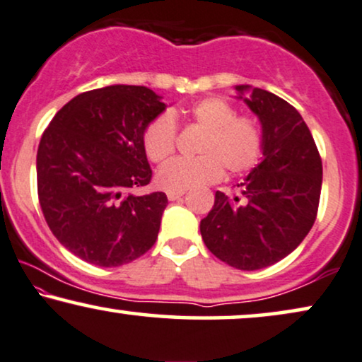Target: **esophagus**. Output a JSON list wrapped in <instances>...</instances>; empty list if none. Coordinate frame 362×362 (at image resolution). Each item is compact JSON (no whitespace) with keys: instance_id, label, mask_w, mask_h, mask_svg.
I'll use <instances>...</instances> for the list:
<instances>
[{"instance_id":"1","label":"esophagus","mask_w":362,"mask_h":362,"mask_svg":"<svg viewBox=\"0 0 362 362\" xmlns=\"http://www.w3.org/2000/svg\"><path fill=\"white\" fill-rule=\"evenodd\" d=\"M184 194L185 192H167V199L168 200H178L180 199V197H184Z\"/></svg>"}]
</instances>
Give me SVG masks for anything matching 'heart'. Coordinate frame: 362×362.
I'll list each match as a JSON object with an SVG mask.
<instances>
[{
  "label": "heart",
  "instance_id": "b5f03b06",
  "mask_svg": "<svg viewBox=\"0 0 362 362\" xmlns=\"http://www.w3.org/2000/svg\"><path fill=\"white\" fill-rule=\"evenodd\" d=\"M189 122L204 129L197 157H177L158 168L157 185L167 192H185L215 184L225 168L238 175L257 165L263 153L258 122L220 98H205L192 105ZM177 125L168 114L158 115L144 132V148L152 162H163L175 151Z\"/></svg>",
  "mask_w": 362,
  "mask_h": 362
}]
</instances>
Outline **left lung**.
<instances>
[{
    "label": "left lung",
    "mask_w": 362,
    "mask_h": 362,
    "mask_svg": "<svg viewBox=\"0 0 362 362\" xmlns=\"http://www.w3.org/2000/svg\"><path fill=\"white\" fill-rule=\"evenodd\" d=\"M235 89L262 124L263 158L237 185L240 194L216 192L200 233L216 258L253 272L288 257L310 233L320 205L322 163L310 129L291 104L264 89ZM247 90L250 98H243Z\"/></svg>",
    "instance_id": "left-lung-1"
}]
</instances>
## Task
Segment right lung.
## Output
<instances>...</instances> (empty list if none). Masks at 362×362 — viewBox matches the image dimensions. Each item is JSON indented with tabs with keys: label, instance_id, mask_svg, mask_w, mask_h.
Here are the masks:
<instances>
[{
	"label": "right lung",
	"instance_id": "right-lung-1",
	"mask_svg": "<svg viewBox=\"0 0 362 362\" xmlns=\"http://www.w3.org/2000/svg\"><path fill=\"white\" fill-rule=\"evenodd\" d=\"M144 86H107L71 99L37 147V197L62 247L90 264L120 267L156 243L163 192L136 195L152 178L147 125L165 110Z\"/></svg>",
	"mask_w": 362,
	"mask_h": 362
}]
</instances>
